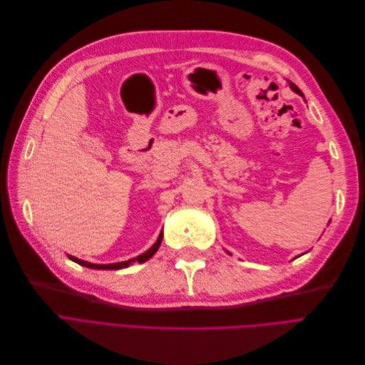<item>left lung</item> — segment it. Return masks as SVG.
<instances>
[{
  "mask_svg": "<svg viewBox=\"0 0 365 365\" xmlns=\"http://www.w3.org/2000/svg\"><path fill=\"white\" fill-rule=\"evenodd\" d=\"M288 83H289V88H291V91H292V92H296V93H299L300 96H303L302 91H300V89L297 88V86H296V84H294V83H292V81H289V80H288ZM227 254H230V252L227 251Z\"/></svg>",
  "mask_w": 365,
  "mask_h": 365,
  "instance_id": "left-lung-1",
  "label": "left lung"
}]
</instances>
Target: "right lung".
I'll return each mask as SVG.
<instances>
[{
  "label": "right lung",
  "instance_id": "right-lung-1",
  "mask_svg": "<svg viewBox=\"0 0 365 365\" xmlns=\"http://www.w3.org/2000/svg\"><path fill=\"white\" fill-rule=\"evenodd\" d=\"M162 239H163V232H160V235H159L158 240L154 242V245H153L148 251H145L144 254L138 255V257H135V258L128 259V262L111 263V264H95V263L84 262V259H80V258L73 257V255H69V254H68V258H69V259H73L74 263H77V264H80V266H84V267H89V269H98V270H118V269L129 267V266H130V264H133V263H144V262H147V259H150L155 252H158V250H159V247H160V244H162Z\"/></svg>",
  "mask_w": 365,
  "mask_h": 365
}]
</instances>
